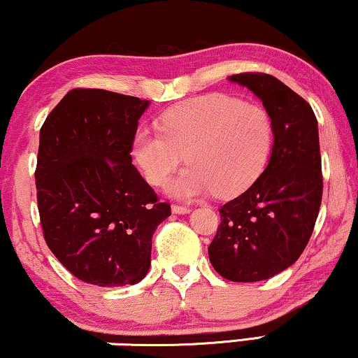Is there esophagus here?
Listing matches in <instances>:
<instances>
[{
    "instance_id": "34e87169",
    "label": "esophagus",
    "mask_w": 358,
    "mask_h": 358,
    "mask_svg": "<svg viewBox=\"0 0 358 358\" xmlns=\"http://www.w3.org/2000/svg\"><path fill=\"white\" fill-rule=\"evenodd\" d=\"M172 212L173 213H178V215H183V213H189V207L186 206H172Z\"/></svg>"
}]
</instances>
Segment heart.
<instances>
[{
    "label": "heart",
    "instance_id": "obj_1",
    "mask_svg": "<svg viewBox=\"0 0 358 358\" xmlns=\"http://www.w3.org/2000/svg\"><path fill=\"white\" fill-rule=\"evenodd\" d=\"M273 124L262 106L228 94H206L170 108L159 131L140 130L133 157L151 185L161 186L183 161L189 165L169 185L183 201L246 191L268 164Z\"/></svg>",
    "mask_w": 358,
    "mask_h": 358
}]
</instances>
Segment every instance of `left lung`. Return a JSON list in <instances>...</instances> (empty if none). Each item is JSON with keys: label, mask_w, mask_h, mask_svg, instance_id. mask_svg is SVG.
Returning <instances> with one entry per match:
<instances>
[{"label": "left lung", "mask_w": 358, "mask_h": 358, "mask_svg": "<svg viewBox=\"0 0 358 358\" xmlns=\"http://www.w3.org/2000/svg\"><path fill=\"white\" fill-rule=\"evenodd\" d=\"M262 101L273 124V148L262 175L220 207L210 264L238 282L268 280L306 249L323 194L318 122L310 104L268 73L228 77Z\"/></svg>", "instance_id": "left-lung-1"}]
</instances>
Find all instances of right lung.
I'll use <instances>...</instances> for the list:
<instances>
[{"instance_id":"1","label":"right lung","mask_w":358,"mask_h":358,"mask_svg":"<svg viewBox=\"0 0 358 358\" xmlns=\"http://www.w3.org/2000/svg\"><path fill=\"white\" fill-rule=\"evenodd\" d=\"M148 106L135 96L76 88L40 130L35 183L43 236L56 259L90 285L145 278L152 234L172 213L131 164Z\"/></svg>"}]
</instances>
